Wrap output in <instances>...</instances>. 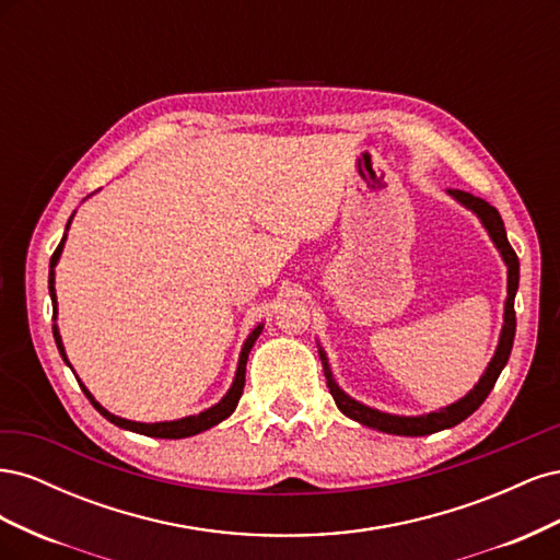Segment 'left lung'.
Masks as SVG:
<instances>
[{
	"instance_id": "left-lung-1",
	"label": "left lung",
	"mask_w": 560,
	"mask_h": 560,
	"mask_svg": "<svg viewBox=\"0 0 560 560\" xmlns=\"http://www.w3.org/2000/svg\"><path fill=\"white\" fill-rule=\"evenodd\" d=\"M448 196H453L457 202H460V206H465L467 210H471L474 214L481 219L483 229L488 231L490 241H493V245L498 247L500 257H502V261L506 266L504 325H502V331H500V341H498L493 360L488 362V366L483 371V376L479 378V383L474 385L463 399H457V401L444 406V409H439V411H430V413H422V416H395V413H385V411H378V409H371V406H366V404H362L358 399H352L350 395H346L343 389L338 387V383L334 381L331 366H329V360H327V352L322 350V348H317L322 366H325L329 393H331V397H334V401L338 406V411H341L348 418H352V420H358L360 425L374 428V430L385 432V434L425 436V434H434L439 430H448V428L457 425V422H463L465 418H469L486 401V397L490 395V389H493V385L500 378L506 360H510V354H512L514 334H516L514 299H516V290H518V257H516V252L512 249L510 241H506L504 222H502L500 212L493 206H488L486 200L471 196V194H465V191H457V189H448Z\"/></svg>"
}]
</instances>
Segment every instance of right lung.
Segmentation results:
<instances>
[{
    "label": "right lung",
    "mask_w": 560,
    "mask_h": 560,
    "mask_svg": "<svg viewBox=\"0 0 560 560\" xmlns=\"http://www.w3.org/2000/svg\"><path fill=\"white\" fill-rule=\"evenodd\" d=\"M72 217H74V214H72ZM72 217H70V222H67V226H65V235H62L60 245L56 247L54 257H50L48 294H50V301H54V319L58 317L56 266H58V259H60V254H62V247H65V241H67V229H70V224H72ZM261 329H264V325H257V327L252 329V334L245 338V346H243L241 358H238V369H235V378H233V383H231V387H229V393H226L222 399H219L214 406H210V409L200 411L198 416H186V418H179V420H163V422H135V420L118 418V416L109 413L103 404L95 401V397L89 393L86 385H83L79 378H77V381H79V385H81V389H83V395H86V397L91 399V404L97 409V413H103L109 422H114L116 428H124V430L138 432V434H144V436H156V439H184V436H194V434H200V432H206V430L219 425V422L226 420V418L235 411V406H238L241 395H243V387H245V366H247L249 350H252L254 341H257V338H259ZM54 338H56V346H58V350H60V354H62L65 364L72 369L70 360H67V354H65V346H62V338H60L58 325H54ZM74 376H77V374H74Z\"/></svg>",
    "instance_id": "add662e5"
}]
</instances>
